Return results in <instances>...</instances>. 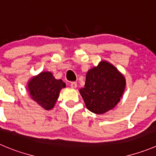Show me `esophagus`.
Segmentation results:
<instances>
[{"label":"esophagus","mask_w":156,"mask_h":156,"mask_svg":"<svg viewBox=\"0 0 156 156\" xmlns=\"http://www.w3.org/2000/svg\"><path fill=\"white\" fill-rule=\"evenodd\" d=\"M71 87L72 88H77V82H75V81H72V82H71Z\"/></svg>","instance_id":"esophagus-1"}]
</instances>
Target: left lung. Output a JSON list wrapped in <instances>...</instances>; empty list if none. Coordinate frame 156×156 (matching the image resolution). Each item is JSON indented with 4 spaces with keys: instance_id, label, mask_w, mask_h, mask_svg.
I'll return each instance as SVG.
<instances>
[{
    "instance_id": "left-lung-1",
    "label": "left lung",
    "mask_w": 156,
    "mask_h": 156,
    "mask_svg": "<svg viewBox=\"0 0 156 156\" xmlns=\"http://www.w3.org/2000/svg\"><path fill=\"white\" fill-rule=\"evenodd\" d=\"M126 87L124 76L110 63L101 62L86 75L85 87L79 90L87 108L103 114L118 104Z\"/></svg>"
}]
</instances>
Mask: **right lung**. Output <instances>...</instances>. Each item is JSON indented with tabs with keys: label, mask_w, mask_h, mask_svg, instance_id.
<instances>
[{
	"label": "right lung",
	"mask_w": 156,
	"mask_h": 156,
	"mask_svg": "<svg viewBox=\"0 0 156 156\" xmlns=\"http://www.w3.org/2000/svg\"><path fill=\"white\" fill-rule=\"evenodd\" d=\"M65 87L62 80L55 79L48 71L41 72L28 83L30 97L46 110L53 108L61 89Z\"/></svg>",
	"instance_id": "obj_1"
}]
</instances>
